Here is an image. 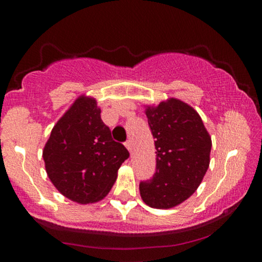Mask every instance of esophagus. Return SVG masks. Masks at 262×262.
<instances>
[{"mask_svg": "<svg viewBox=\"0 0 262 262\" xmlns=\"http://www.w3.org/2000/svg\"><path fill=\"white\" fill-rule=\"evenodd\" d=\"M125 146H127V149L132 152V150H133V144H132V140L125 141Z\"/></svg>", "mask_w": 262, "mask_h": 262, "instance_id": "esophagus-1", "label": "esophagus"}]
</instances>
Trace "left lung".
<instances>
[{
    "mask_svg": "<svg viewBox=\"0 0 262 262\" xmlns=\"http://www.w3.org/2000/svg\"><path fill=\"white\" fill-rule=\"evenodd\" d=\"M155 138L156 171L141 181L140 196L151 208L169 209L194 193L209 166L212 139L200 114L169 98L145 111Z\"/></svg>",
    "mask_w": 262,
    "mask_h": 262,
    "instance_id": "left-lung-1",
    "label": "left lung"
}]
</instances>
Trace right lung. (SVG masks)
I'll use <instances>...</instances> for the list:
<instances>
[{
	"label": "right lung",
	"mask_w": 262,
	"mask_h": 262,
	"mask_svg": "<svg viewBox=\"0 0 262 262\" xmlns=\"http://www.w3.org/2000/svg\"><path fill=\"white\" fill-rule=\"evenodd\" d=\"M128 150L112 139L95 98L80 96L54 125L43 150L48 177L80 204L103 200L116 182Z\"/></svg>",
	"instance_id": "obj_1"
}]
</instances>
